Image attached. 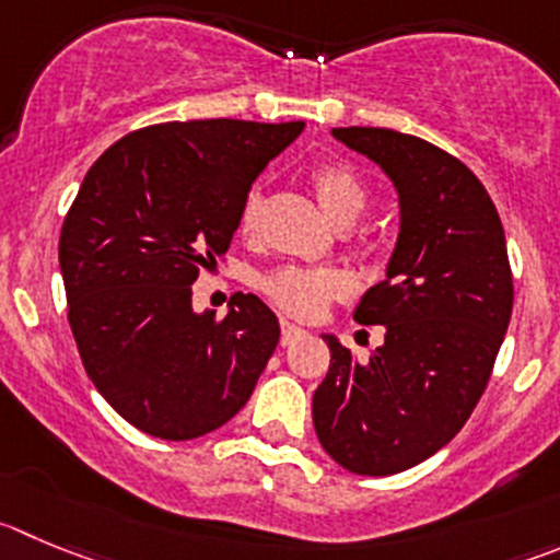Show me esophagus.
<instances>
[{"label":"esophagus","instance_id":"34e87169","mask_svg":"<svg viewBox=\"0 0 560 560\" xmlns=\"http://www.w3.org/2000/svg\"><path fill=\"white\" fill-rule=\"evenodd\" d=\"M280 329H283V335H280V343H283V346H291L294 340H300L302 335H305V329H300L296 324H291V322L280 324Z\"/></svg>","mask_w":560,"mask_h":560}]
</instances>
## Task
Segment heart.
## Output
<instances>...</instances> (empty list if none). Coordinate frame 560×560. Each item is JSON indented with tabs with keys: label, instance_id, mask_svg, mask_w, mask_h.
Masks as SVG:
<instances>
[{
	"label": "heart",
	"instance_id": "b5f03b06",
	"mask_svg": "<svg viewBox=\"0 0 560 560\" xmlns=\"http://www.w3.org/2000/svg\"><path fill=\"white\" fill-rule=\"evenodd\" d=\"M311 184L316 189L318 203L324 214L340 225V222H354L369 206V186L360 178L357 170L343 162H327L311 175ZM264 214V191L258 186L244 195L242 209H238V231L244 236H255ZM349 289L346 277L335 269L324 266H280L260 277V291L275 302L280 311L300 318H313L324 311L329 300L340 296Z\"/></svg>",
	"mask_w": 560,
	"mask_h": 560
}]
</instances>
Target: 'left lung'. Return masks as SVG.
<instances>
[{"mask_svg": "<svg viewBox=\"0 0 560 560\" xmlns=\"http://www.w3.org/2000/svg\"><path fill=\"white\" fill-rule=\"evenodd\" d=\"M332 137L385 170L401 231L385 280L354 311L385 327V343L360 363L324 335L332 357L313 425L340 467L393 476L448 445L487 390L514 305L505 233L481 180L443 148L369 126Z\"/></svg>", "mask_w": 560, "mask_h": 560, "instance_id": "1", "label": "left lung"}]
</instances>
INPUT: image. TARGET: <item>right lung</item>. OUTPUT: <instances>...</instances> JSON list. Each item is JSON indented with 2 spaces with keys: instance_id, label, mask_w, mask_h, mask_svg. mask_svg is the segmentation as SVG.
Segmentation results:
<instances>
[{
  "instance_id": "add662e5",
  "label": "right lung",
  "mask_w": 560,
  "mask_h": 560,
  "mask_svg": "<svg viewBox=\"0 0 560 560\" xmlns=\"http://www.w3.org/2000/svg\"><path fill=\"white\" fill-rule=\"evenodd\" d=\"M305 124L175 120L131 131L88 170L62 222L68 324L95 390L159 440L220 429L253 396L280 340L255 294L225 318L191 283L228 253L260 170Z\"/></svg>"
}]
</instances>
